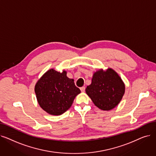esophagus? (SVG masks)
Listing matches in <instances>:
<instances>
[{
  "label": "esophagus",
  "instance_id": "obj_1",
  "mask_svg": "<svg viewBox=\"0 0 156 156\" xmlns=\"http://www.w3.org/2000/svg\"><path fill=\"white\" fill-rule=\"evenodd\" d=\"M80 90H81V91H82V92H85V87H82L80 88Z\"/></svg>",
  "mask_w": 156,
  "mask_h": 156
}]
</instances>
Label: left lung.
<instances>
[{"label": "left lung", "instance_id": "left-lung-1", "mask_svg": "<svg viewBox=\"0 0 156 156\" xmlns=\"http://www.w3.org/2000/svg\"><path fill=\"white\" fill-rule=\"evenodd\" d=\"M94 104L103 110H110L120 103L122 98L125 86L118 74L109 68L106 71L95 73L92 83L85 89Z\"/></svg>", "mask_w": 156, "mask_h": 156}]
</instances>
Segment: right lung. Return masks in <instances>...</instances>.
<instances>
[{
    "label": "right lung",
    "mask_w": 156,
    "mask_h": 156,
    "mask_svg": "<svg viewBox=\"0 0 156 156\" xmlns=\"http://www.w3.org/2000/svg\"><path fill=\"white\" fill-rule=\"evenodd\" d=\"M81 92L74 80L53 69L44 74L35 86L38 103L43 109L53 115H59L71 106L74 98Z\"/></svg>",
    "instance_id": "obj_1"
}]
</instances>
